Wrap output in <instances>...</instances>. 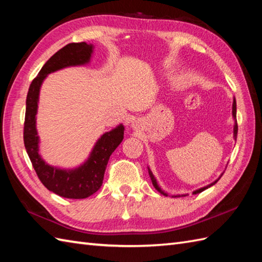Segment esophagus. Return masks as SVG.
Listing matches in <instances>:
<instances>
[{
  "label": "esophagus",
  "instance_id": "1",
  "mask_svg": "<svg viewBox=\"0 0 262 262\" xmlns=\"http://www.w3.org/2000/svg\"><path fill=\"white\" fill-rule=\"evenodd\" d=\"M132 127L133 128H135V129H137V128H140V121H133V124H132Z\"/></svg>",
  "mask_w": 262,
  "mask_h": 262
}]
</instances>
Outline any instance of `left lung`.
Segmentation results:
<instances>
[{"label":"left lung","mask_w":262,"mask_h":262,"mask_svg":"<svg viewBox=\"0 0 262 262\" xmlns=\"http://www.w3.org/2000/svg\"><path fill=\"white\" fill-rule=\"evenodd\" d=\"M232 116H233V119H234V127H233V138H234V140L236 141V136H237V122H236V101H235V98L233 99V104H232ZM147 169H148V174H149V178H151V180H152V183H153L154 188L157 189V190H158L160 193H162L163 196H168V193H166L164 190H162V188H161V187L159 186V183H158V181H157V178H155V177L153 176L151 169H149V168H147ZM222 176H223V173H222V174L219 177V179H216L214 182H211V183H209V185L205 186V187H203V188H199V189H197V190L192 191V193H193V194L199 193V192H202V191L206 190V189H207V188H209V187H211L213 185H215V183L221 179V177H222ZM185 196H187V193H185V194H177V196H173V197H185Z\"/></svg>","instance_id":"obj_1"}]
</instances>
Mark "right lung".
I'll return each instance as SVG.
<instances>
[{
  "instance_id": "right-lung-1",
  "label": "right lung",
  "mask_w": 262,
  "mask_h": 262,
  "mask_svg": "<svg viewBox=\"0 0 262 262\" xmlns=\"http://www.w3.org/2000/svg\"><path fill=\"white\" fill-rule=\"evenodd\" d=\"M94 46L86 42H72L54 54L42 66L36 79L31 82L26 101V118L24 141L33 169L39 179L49 191L60 197L83 199L90 197L102 186L103 176L110 155L124 140L125 127L122 124L105 132L98 138L88 159L73 169H63L48 164L39 153L37 132V113L39 93L42 82L48 74L72 66H83L90 63Z\"/></svg>"
}]
</instances>
